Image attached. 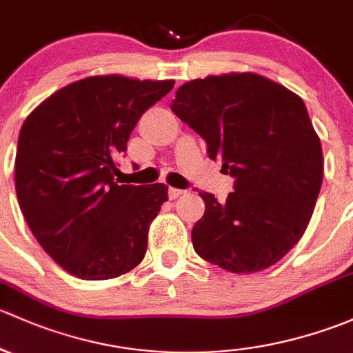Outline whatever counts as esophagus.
Instances as JSON below:
<instances>
[{"label":"esophagus","instance_id":"esophagus-1","mask_svg":"<svg viewBox=\"0 0 353 353\" xmlns=\"http://www.w3.org/2000/svg\"><path fill=\"white\" fill-rule=\"evenodd\" d=\"M183 194H185V190H180V188H170L168 190L170 201H176V199L181 197Z\"/></svg>","mask_w":353,"mask_h":353}]
</instances>
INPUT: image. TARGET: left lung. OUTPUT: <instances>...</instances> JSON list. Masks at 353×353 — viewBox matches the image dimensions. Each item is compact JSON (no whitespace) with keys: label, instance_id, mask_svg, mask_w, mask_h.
Instances as JSON below:
<instances>
[{"label":"left lung","instance_id":"obj_1","mask_svg":"<svg viewBox=\"0 0 353 353\" xmlns=\"http://www.w3.org/2000/svg\"><path fill=\"white\" fill-rule=\"evenodd\" d=\"M170 108L234 176L226 202L199 192L197 255L232 274L277 263L303 238L323 181L321 141L303 98L255 72H230L185 83Z\"/></svg>","mask_w":353,"mask_h":353}]
</instances>
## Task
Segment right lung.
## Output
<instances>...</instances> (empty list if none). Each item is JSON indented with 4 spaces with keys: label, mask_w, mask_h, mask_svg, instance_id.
<instances>
[{
    "label": "right lung",
    "mask_w": 353,
    "mask_h": 353,
    "mask_svg": "<svg viewBox=\"0 0 353 353\" xmlns=\"http://www.w3.org/2000/svg\"><path fill=\"white\" fill-rule=\"evenodd\" d=\"M175 81L90 76L43 100L21 125L14 188L46 253L68 274L105 281L143 261L168 187L114 181L141 115Z\"/></svg>",
    "instance_id": "right-lung-1"
}]
</instances>
